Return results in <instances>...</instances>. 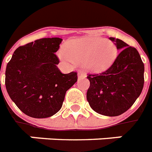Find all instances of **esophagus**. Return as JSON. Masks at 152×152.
<instances>
[{"mask_svg":"<svg viewBox=\"0 0 152 152\" xmlns=\"http://www.w3.org/2000/svg\"><path fill=\"white\" fill-rule=\"evenodd\" d=\"M84 77H86L85 72H82V71L79 72H78V78L80 79V78H84Z\"/></svg>","mask_w":152,"mask_h":152,"instance_id":"esophagus-1","label":"esophagus"}]
</instances>
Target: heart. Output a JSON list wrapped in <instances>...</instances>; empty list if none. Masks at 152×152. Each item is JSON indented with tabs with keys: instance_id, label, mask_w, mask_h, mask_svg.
Wrapping results in <instances>:
<instances>
[{
	"instance_id": "b5f03b06",
	"label": "heart",
	"mask_w": 152,
	"mask_h": 152,
	"mask_svg": "<svg viewBox=\"0 0 152 152\" xmlns=\"http://www.w3.org/2000/svg\"><path fill=\"white\" fill-rule=\"evenodd\" d=\"M115 45L99 37L85 36L64 44L60 58L67 64L83 63L91 71H101L112 64L116 57Z\"/></svg>"
}]
</instances>
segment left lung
<instances>
[{
  "label": "left lung",
  "instance_id": "obj_1",
  "mask_svg": "<svg viewBox=\"0 0 152 152\" xmlns=\"http://www.w3.org/2000/svg\"><path fill=\"white\" fill-rule=\"evenodd\" d=\"M110 39L120 53L106 70L87 76L90 81L87 99L96 113L115 117L127 111L141 94L144 65L137 49L121 39Z\"/></svg>",
  "mask_w": 152,
  "mask_h": 152
}]
</instances>
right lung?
I'll return each mask as SVG.
<instances>
[{"label": "right lung", "mask_w": 152, "mask_h": 152, "mask_svg": "<svg viewBox=\"0 0 152 152\" xmlns=\"http://www.w3.org/2000/svg\"><path fill=\"white\" fill-rule=\"evenodd\" d=\"M62 39L45 38L20 46L5 71L8 95L23 113L46 118L61 110L65 93L77 81V73L63 74L55 54Z\"/></svg>", "instance_id": "right-lung-1"}]
</instances>
